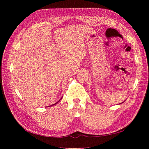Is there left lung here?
<instances>
[{
	"label": "left lung",
	"mask_w": 149,
	"mask_h": 149,
	"mask_svg": "<svg viewBox=\"0 0 149 149\" xmlns=\"http://www.w3.org/2000/svg\"><path fill=\"white\" fill-rule=\"evenodd\" d=\"M123 102H121V103H120V104H122V103H123Z\"/></svg>",
	"instance_id": "obj_1"
}]
</instances>
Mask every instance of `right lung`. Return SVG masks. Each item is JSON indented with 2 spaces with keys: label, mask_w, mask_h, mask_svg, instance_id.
Instances as JSON below:
<instances>
[{
  "label": "right lung",
  "mask_w": 149,
  "mask_h": 149,
  "mask_svg": "<svg viewBox=\"0 0 149 149\" xmlns=\"http://www.w3.org/2000/svg\"><path fill=\"white\" fill-rule=\"evenodd\" d=\"M61 99H60V100H59V101H58V102H56V103H55V104H52V105H51V106H54V105H55V104H57V103H58V102H59V101H60V100H61Z\"/></svg>",
  "instance_id": "add662e5"
}]
</instances>
